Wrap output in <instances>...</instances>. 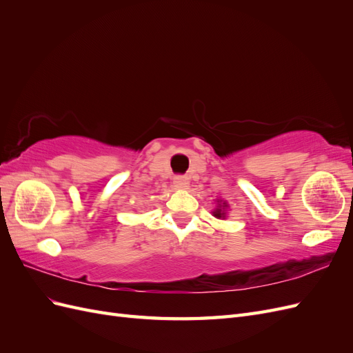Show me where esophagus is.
<instances>
[{"instance_id": "1", "label": "esophagus", "mask_w": 353, "mask_h": 353, "mask_svg": "<svg viewBox=\"0 0 353 353\" xmlns=\"http://www.w3.org/2000/svg\"><path fill=\"white\" fill-rule=\"evenodd\" d=\"M174 183L178 187H185L188 184V178L185 175H175L174 176Z\"/></svg>"}]
</instances>
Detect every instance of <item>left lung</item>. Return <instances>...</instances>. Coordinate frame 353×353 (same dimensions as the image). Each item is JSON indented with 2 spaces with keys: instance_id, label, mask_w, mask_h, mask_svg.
<instances>
[{
  "instance_id": "obj_1",
  "label": "left lung",
  "mask_w": 353,
  "mask_h": 353,
  "mask_svg": "<svg viewBox=\"0 0 353 353\" xmlns=\"http://www.w3.org/2000/svg\"><path fill=\"white\" fill-rule=\"evenodd\" d=\"M225 206H227L225 203H223V206H218V209L213 212V216H216V218H223V216H225V213H223V210H222Z\"/></svg>"
}]
</instances>
